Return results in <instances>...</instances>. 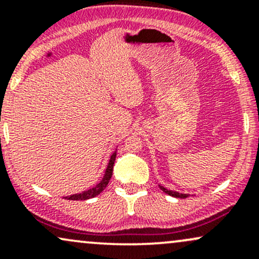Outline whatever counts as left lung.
Here are the masks:
<instances>
[{"label": "left lung", "mask_w": 259, "mask_h": 259, "mask_svg": "<svg viewBox=\"0 0 259 259\" xmlns=\"http://www.w3.org/2000/svg\"><path fill=\"white\" fill-rule=\"evenodd\" d=\"M159 189L162 190L163 192H165V194H168L169 196H173V197H178V198H186V197H189V194H179V192H177V191H171V190H168V189H165L164 186H162V185H159Z\"/></svg>", "instance_id": "8db88e82"}]
</instances>
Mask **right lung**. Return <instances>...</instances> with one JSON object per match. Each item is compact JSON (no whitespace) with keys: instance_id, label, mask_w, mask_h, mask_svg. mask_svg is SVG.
Here are the masks:
<instances>
[{"instance_id":"1","label":"right lung","mask_w":259,"mask_h":259,"mask_svg":"<svg viewBox=\"0 0 259 259\" xmlns=\"http://www.w3.org/2000/svg\"><path fill=\"white\" fill-rule=\"evenodd\" d=\"M115 157H117V151H114V152L112 153L111 158H109L108 165H107V168H106L105 175H103L102 180H101L100 183L97 184V185H95L94 187H91V189L86 190V191L80 192V194H74V195L67 196V197H64L65 200L82 201V200H89V198H92V197H96L97 195H100L101 192H102L103 190L106 189L107 185H108L109 180H111L112 174H113V165H114Z\"/></svg>"}]
</instances>
